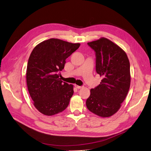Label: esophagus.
<instances>
[{
  "instance_id": "1",
  "label": "esophagus",
  "mask_w": 151,
  "mask_h": 151,
  "mask_svg": "<svg viewBox=\"0 0 151 151\" xmlns=\"http://www.w3.org/2000/svg\"><path fill=\"white\" fill-rule=\"evenodd\" d=\"M75 87L77 89H81L83 88V86H77V85H75Z\"/></svg>"
}]
</instances>
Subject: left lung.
<instances>
[{"label":"left lung","instance_id":"1","mask_svg":"<svg viewBox=\"0 0 151 151\" xmlns=\"http://www.w3.org/2000/svg\"><path fill=\"white\" fill-rule=\"evenodd\" d=\"M88 45L95 52L96 71L103 79L100 84L91 89L86 106L98 116H111L120 109L129 92V60L120 47L107 38H101Z\"/></svg>","mask_w":151,"mask_h":151}]
</instances>
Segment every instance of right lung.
I'll use <instances>...</instances> for the list:
<instances>
[{"label":"right lung","instance_id":"right-lung-1","mask_svg":"<svg viewBox=\"0 0 151 151\" xmlns=\"http://www.w3.org/2000/svg\"><path fill=\"white\" fill-rule=\"evenodd\" d=\"M80 45L51 38L32 51L27 66V86L34 106L43 115H56L69 104L73 85L61 81L58 73L64 68L67 58Z\"/></svg>","mask_w":151,"mask_h":151}]
</instances>
